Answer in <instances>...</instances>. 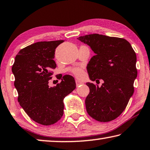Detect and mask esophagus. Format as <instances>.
Here are the masks:
<instances>
[{"label": "esophagus", "mask_w": 150, "mask_h": 150, "mask_svg": "<svg viewBox=\"0 0 150 150\" xmlns=\"http://www.w3.org/2000/svg\"><path fill=\"white\" fill-rule=\"evenodd\" d=\"M75 83H76V85H77V87H78V86H79V85H81V84H83V83L82 82H81L80 81H79V80H75Z\"/></svg>", "instance_id": "obj_1"}]
</instances>
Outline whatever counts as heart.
<instances>
[{
  "label": "heart",
  "instance_id": "obj_1",
  "mask_svg": "<svg viewBox=\"0 0 150 150\" xmlns=\"http://www.w3.org/2000/svg\"><path fill=\"white\" fill-rule=\"evenodd\" d=\"M70 71L72 72L73 74L77 77H81L83 75V69L80 67H75L71 69Z\"/></svg>",
  "mask_w": 150,
  "mask_h": 150
}]
</instances>
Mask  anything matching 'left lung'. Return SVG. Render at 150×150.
<instances>
[{
	"mask_svg": "<svg viewBox=\"0 0 150 150\" xmlns=\"http://www.w3.org/2000/svg\"><path fill=\"white\" fill-rule=\"evenodd\" d=\"M77 39L96 53L87 66L90 79L103 80L101 87L86 83L90 90L85 99L86 110L98 122H110L122 113L134 93L137 75L136 54L122 38L91 34Z\"/></svg>",
	"mask_w": 150,
	"mask_h": 150,
	"instance_id": "8db88e82",
	"label": "left lung"
}]
</instances>
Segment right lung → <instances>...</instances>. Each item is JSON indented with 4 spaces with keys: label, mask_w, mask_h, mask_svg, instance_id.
I'll use <instances>...</instances> for the list:
<instances>
[{
    "label": "right lung",
    "mask_w": 150,
    "mask_h": 150,
    "mask_svg": "<svg viewBox=\"0 0 150 150\" xmlns=\"http://www.w3.org/2000/svg\"><path fill=\"white\" fill-rule=\"evenodd\" d=\"M65 41H41L25 47L15 57L12 71L15 75L20 105L33 121L44 125L54 124L63 115V99L75 89L72 76L59 78L61 81L50 87L56 68L55 49Z\"/></svg>",
    "instance_id": "obj_1"
}]
</instances>
